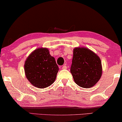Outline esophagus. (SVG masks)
<instances>
[{
    "instance_id": "obj_1",
    "label": "esophagus",
    "mask_w": 122,
    "mask_h": 122,
    "mask_svg": "<svg viewBox=\"0 0 122 122\" xmlns=\"http://www.w3.org/2000/svg\"><path fill=\"white\" fill-rule=\"evenodd\" d=\"M62 70H66V69H67V66L64 65V66H63L62 67Z\"/></svg>"
}]
</instances>
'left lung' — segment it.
<instances>
[{"mask_svg": "<svg viewBox=\"0 0 122 122\" xmlns=\"http://www.w3.org/2000/svg\"><path fill=\"white\" fill-rule=\"evenodd\" d=\"M101 61L100 57L86 48H76L71 67L75 83L83 88H92L102 76Z\"/></svg>", "mask_w": 122, "mask_h": 122, "instance_id": "obj_1", "label": "left lung"}]
</instances>
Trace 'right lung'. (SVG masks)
I'll return each mask as SVG.
<instances>
[{
  "mask_svg": "<svg viewBox=\"0 0 122 122\" xmlns=\"http://www.w3.org/2000/svg\"><path fill=\"white\" fill-rule=\"evenodd\" d=\"M25 72L30 82L38 88H45L55 81L59 71L55 58L47 48H38L25 61Z\"/></svg>",
  "mask_w": 122,
  "mask_h": 122,
  "instance_id": "obj_1",
  "label": "right lung"
}]
</instances>
